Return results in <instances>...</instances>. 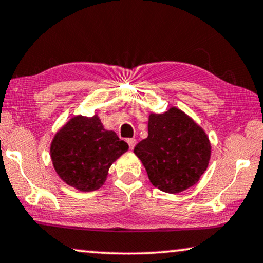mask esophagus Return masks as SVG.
Instances as JSON below:
<instances>
[{"mask_svg": "<svg viewBox=\"0 0 263 263\" xmlns=\"http://www.w3.org/2000/svg\"><path fill=\"white\" fill-rule=\"evenodd\" d=\"M136 143H137V142H136V139H135V138H128V139H127V144H128L129 149H131V150L135 148Z\"/></svg>", "mask_w": 263, "mask_h": 263, "instance_id": "34e87169", "label": "esophagus"}]
</instances>
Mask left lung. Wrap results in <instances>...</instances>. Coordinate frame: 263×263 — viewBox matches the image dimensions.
<instances>
[{
  "label": "left lung",
  "mask_w": 263,
  "mask_h": 263,
  "mask_svg": "<svg viewBox=\"0 0 263 263\" xmlns=\"http://www.w3.org/2000/svg\"><path fill=\"white\" fill-rule=\"evenodd\" d=\"M154 186L168 194L186 190L199 180L211 159L205 132L177 108L150 114L148 137L135 146Z\"/></svg>",
  "instance_id": "8db88e82"
}]
</instances>
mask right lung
<instances>
[{
	"label": "right lung",
	"mask_w": 263,
	"mask_h": 263,
	"mask_svg": "<svg viewBox=\"0 0 263 263\" xmlns=\"http://www.w3.org/2000/svg\"><path fill=\"white\" fill-rule=\"evenodd\" d=\"M127 149V143L114 131L104 129L97 115H77L55 135L50 154L61 179L89 192L102 186L111 163Z\"/></svg>",
	"instance_id": "obj_1"
}]
</instances>
